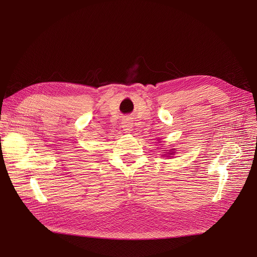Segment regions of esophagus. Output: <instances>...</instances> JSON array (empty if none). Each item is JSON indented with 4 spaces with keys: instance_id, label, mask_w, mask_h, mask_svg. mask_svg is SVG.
Wrapping results in <instances>:
<instances>
[{
    "instance_id": "1",
    "label": "esophagus",
    "mask_w": 257,
    "mask_h": 257,
    "mask_svg": "<svg viewBox=\"0 0 257 257\" xmlns=\"http://www.w3.org/2000/svg\"><path fill=\"white\" fill-rule=\"evenodd\" d=\"M121 128H123V130H124L125 132H130V131H132V128H133L132 120L129 119V118L123 119V123H121Z\"/></svg>"
}]
</instances>
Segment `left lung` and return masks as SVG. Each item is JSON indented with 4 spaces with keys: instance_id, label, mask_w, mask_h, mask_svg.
I'll use <instances>...</instances> for the list:
<instances>
[{
    "instance_id": "1",
    "label": "left lung",
    "mask_w": 257,
    "mask_h": 257,
    "mask_svg": "<svg viewBox=\"0 0 257 257\" xmlns=\"http://www.w3.org/2000/svg\"><path fill=\"white\" fill-rule=\"evenodd\" d=\"M171 154H172V153H171Z\"/></svg>"
}]
</instances>
